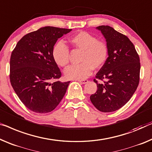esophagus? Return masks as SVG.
Wrapping results in <instances>:
<instances>
[{"instance_id":"obj_1","label":"esophagus","mask_w":152,"mask_h":152,"mask_svg":"<svg viewBox=\"0 0 152 152\" xmlns=\"http://www.w3.org/2000/svg\"><path fill=\"white\" fill-rule=\"evenodd\" d=\"M78 82L81 84H85L88 83V80H86V79H85V80H79Z\"/></svg>"}]
</instances>
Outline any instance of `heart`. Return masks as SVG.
I'll use <instances>...</instances> for the list:
<instances>
[{
    "label": "heart",
    "mask_w": 152,
    "mask_h": 152,
    "mask_svg": "<svg viewBox=\"0 0 152 152\" xmlns=\"http://www.w3.org/2000/svg\"><path fill=\"white\" fill-rule=\"evenodd\" d=\"M70 42L74 46L83 52L80 58L81 63L72 65L65 70L67 78H86L94 69H99L104 66L108 57V47L104 42L98 40L96 36L85 31H80L72 36ZM52 56L58 66L65 67L69 61L68 47L62 42H58L54 45Z\"/></svg>",
    "instance_id": "b5f03b06"
}]
</instances>
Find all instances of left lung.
Returning <instances> with one entry per match:
<instances>
[{
    "mask_svg": "<svg viewBox=\"0 0 152 152\" xmlns=\"http://www.w3.org/2000/svg\"><path fill=\"white\" fill-rule=\"evenodd\" d=\"M108 47V57L97 73L96 92L90 96L99 111L110 113L119 109L132 98L139 83L140 58L134 44L127 36L109 26H99Z\"/></svg>",
    "mask_w": 152,
    "mask_h": 152,
    "instance_id": "8db88e82",
    "label": "left lung"
}]
</instances>
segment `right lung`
<instances>
[{
	"instance_id": "obj_1",
	"label": "right lung",
	"mask_w": 152,
	"mask_h": 152,
	"mask_svg": "<svg viewBox=\"0 0 152 152\" xmlns=\"http://www.w3.org/2000/svg\"><path fill=\"white\" fill-rule=\"evenodd\" d=\"M72 29L45 26L18 42L10 58V82L24 106L37 113H50L61 101L70 81L59 80L61 72L52 50L58 38Z\"/></svg>"
}]
</instances>
